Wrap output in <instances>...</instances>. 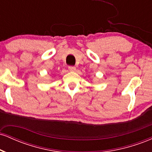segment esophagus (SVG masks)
Wrapping results in <instances>:
<instances>
[{
	"mask_svg": "<svg viewBox=\"0 0 152 152\" xmlns=\"http://www.w3.org/2000/svg\"><path fill=\"white\" fill-rule=\"evenodd\" d=\"M69 70L70 71H74L76 70V67L75 66H69Z\"/></svg>",
	"mask_w": 152,
	"mask_h": 152,
	"instance_id": "1",
	"label": "esophagus"
}]
</instances>
